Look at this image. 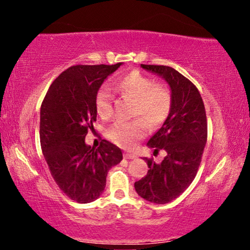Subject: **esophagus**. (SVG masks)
I'll return each mask as SVG.
<instances>
[{
    "label": "esophagus",
    "instance_id": "obj_1",
    "mask_svg": "<svg viewBox=\"0 0 250 250\" xmlns=\"http://www.w3.org/2000/svg\"><path fill=\"white\" fill-rule=\"evenodd\" d=\"M125 159H135V158H137V155H135L134 153H125Z\"/></svg>",
    "mask_w": 250,
    "mask_h": 250
}]
</instances>
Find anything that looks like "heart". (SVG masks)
<instances>
[{
  "label": "heart",
  "instance_id": "b5f03b06",
  "mask_svg": "<svg viewBox=\"0 0 250 250\" xmlns=\"http://www.w3.org/2000/svg\"><path fill=\"white\" fill-rule=\"evenodd\" d=\"M120 94L134 101L132 115L141 117L131 121H117L107 130V137L117 146L132 149L146 134L147 124L158 126L167 119L172 109V94L167 86L155 82L139 70L122 76L116 82ZM96 110L100 118L108 119L113 112V97L107 87L97 91Z\"/></svg>",
  "mask_w": 250,
  "mask_h": 250
}]
</instances>
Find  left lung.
I'll list each match as a JSON object with an SVG mask.
<instances>
[{
	"label": "left lung",
	"instance_id": "left-lung-1",
	"mask_svg": "<svg viewBox=\"0 0 250 250\" xmlns=\"http://www.w3.org/2000/svg\"><path fill=\"white\" fill-rule=\"evenodd\" d=\"M141 68L166 80L172 94L167 119L146 146L166 151L161 163L145 159L150 170L134 188L146 201L167 204L180 196L195 179L207 140L206 112L200 91L193 83L168 66L143 65Z\"/></svg>",
	"mask_w": 250,
	"mask_h": 250
}]
</instances>
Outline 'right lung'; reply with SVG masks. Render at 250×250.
<instances>
[{
	"mask_svg": "<svg viewBox=\"0 0 250 250\" xmlns=\"http://www.w3.org/2000/svg\"><path fill=\"white\" fill-rule=\"evenodd\" d=\"M121 65L70 67L50 84L41 107V146L50 174L67 196L82 204L103 194L108 171L122 160L111 142L91 147L84 141L97 120V91Z\"/></svg>",
	"mask_w": 250,
	"mask_h": 250,
	"instance_id": "1",
	"label": "right lung"
}]
</instances>
